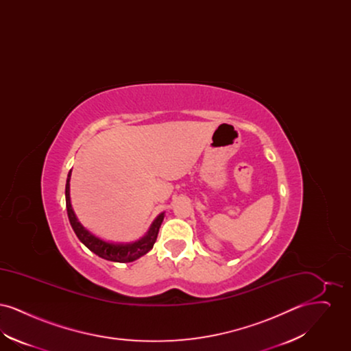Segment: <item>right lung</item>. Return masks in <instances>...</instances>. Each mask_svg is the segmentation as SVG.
I'll use <instances>...</instances> for the list:
<instances>
[{"label": "right lung", "mask_w": 351, "mask_h": 351, "mask_svg": "<svg viewBox=\"0 0 351 351\" xmlns=\"http://www.w3.org/2000/svg\"><path fill=\"white\" fill-rule=\"evenodd\" d=\"M71 172H72V169H69V172H68L67 183H66V206H67L68 219H69V223H71L73 232L84 245L102 259L118 262V263L133 262L135 259L141 258L142 255L147 254L152 249V246L156 241L159 228L165 219V213H160L158 217L155 218V221L151 223L150 229L146 235L135 242H132V243L106 242L99 237L93 235L90 232H88L76 217V215L72 209V205H71V196H69Z\"/></svg>", "instance_id": "1"}]
</instances>
